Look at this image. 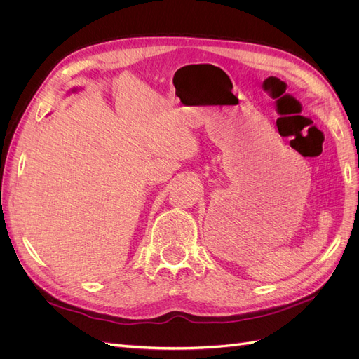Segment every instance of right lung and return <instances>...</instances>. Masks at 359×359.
I'll return each mask as SVG.
<instances>
[{
	"label": "right lung",
	"instance_id": "add662e5",
	"mask_svg": "<svg viewBox=\"0 0 359 359\" xmlns=\"http://www.w3.org/2000/svg\"><path fill=\"white\" fill-rule=\"evenodd\" d=\"M76 91H78V88H73L72 91H69V93H76Z\"/></svg>",
	"mask_w": 359,
	"mask_h": 359
}]
</instances>
